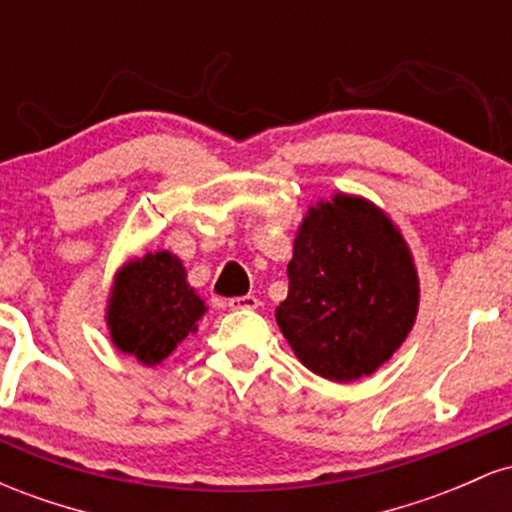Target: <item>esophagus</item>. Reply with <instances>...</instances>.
<instances>
[{"mask_svg":"<svg viewBox=\"0 0 512 512\" xmlns=\"http://www.w3.org/2000/svg\"><path fill=\"white\" fill-rule=\"evenodd\" d=\"M260 301L255 296H236V298H228V308L231 310H255Z\"/></svg>","mask_w":512,"mask_h":512,"instance_id":"esophagus-1","label":"esophagus"}]
</instances>
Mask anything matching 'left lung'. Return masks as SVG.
Masks as SVG:
<instances>
[{
  "label": "left lung",
  "instance_id": "1",
  "mask_svg": "<svg viewBox=\"0 0 512 512\" xmlns=\"http://www.w3.org/2000/svg\"><path fill=\"white\" fill-rule=\"evenodd\" d=\"M419 313V274L395 221L337 192L308 209L289 262L276 325L305 368L332 383L375 373Z\"/></svg>",
  "mask_w": 512,
  "mask_h": 512
}]
</instances>
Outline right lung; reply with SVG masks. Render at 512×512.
I'll return each instance as SVG.
<instances>
[{"instance_id": "1", "label": "right lung", "mask_w": 512, "mask_h": 512, "mask_svg": "<svg viewBox=\"0 0 512 512\" xmlns=\"http://www.w3.org/2000/svg\"><path fill=\"white\" fill-rule=\"evenodd\" d=\"M204 313L207 305L187 284L180 257L158 250L117 269L105 322L122 354L158 366L187 334L197 332Z\"/></svg>"}]
</instances>
